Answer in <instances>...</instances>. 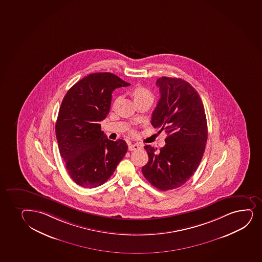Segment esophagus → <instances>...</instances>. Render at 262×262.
Instances as JSON below:
<instances>
[{
  "instance_id": "esophagus-1",
  "label": "esophagus",
  "mask_w": 262,
  "mask_h": 262,
  "mask_svg": "<svg viewBox=\"0 0 262 262\" xmlns=\"http://www.w3.org/2000/svg\"><path fill=\"white\" fill-rule=\"evenodd\" d=\"M141 145L140 144H129V150H139V149H141Z\"/></svg>"
}]
</instances>
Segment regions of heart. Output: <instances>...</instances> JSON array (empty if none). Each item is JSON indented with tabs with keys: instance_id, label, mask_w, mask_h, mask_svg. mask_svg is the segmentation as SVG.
<instances>
[{
	"instance_id": "b5f03b06",
	"label": "heart",
	"mask_w": 262,
	"mask_h": 262,
	"mask_svg": "<svg viewBox=\"0 0 262 262\" xmlns=\"http://www.w3.org/2000/svg\"><path fill=\"white\" fill-rule=\"evenodd\" d=\"M130 95L133 97L134 102L144 100V99H150V100L152 99V95L150 93V91L142 86H137L135 88H133L130 91Z\"/></svg>"
}]
</instances>
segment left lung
Listing matches in <instances>:
<instances>
[{
  "mask_svg": "<svg viewBox=\"0 0 262 262\" xmlns=\"http://www.w3.org/2000/svg\"><path fill=\"white\" fill-rule=\"evenodd\" d=\"M160 98L151 116V124L167 134L159 151L145 145L149 157L142 172L161 191L180 187L193 175L207 141V123L197 91L185 80L162 77L157 80Z\"/></svg>",
  "mask_w": 262,
  "mask_h": 262,
  "instance_id": "left-lung-1",
  "label": "left lung"
}]
</instances>
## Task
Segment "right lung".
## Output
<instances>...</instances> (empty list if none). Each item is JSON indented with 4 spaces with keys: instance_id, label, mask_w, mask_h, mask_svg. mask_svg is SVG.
Listing matches in <instances>:
<instances>
[{
    "instance_id": "1",
    "label": "right lung",
    "mask_w": 262,
    "mask_h": 262,
    "mask_svg": "<svg viewBox=\"0 0 262 262\" xmlns=\"http://www.w3.org/2000/svg\"><path fill=\"white\" fill-rule=\"evenodd\" d=\"M109 72L90 74L63 97L56 124L59 151L77 185L94 188L109 180L128 150L123 139L112 141L101 130L109 114L112 92L129 86Z\"/></svg>"
}]
</instances>
